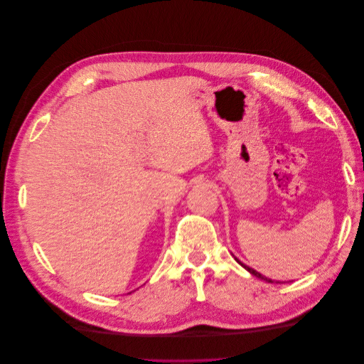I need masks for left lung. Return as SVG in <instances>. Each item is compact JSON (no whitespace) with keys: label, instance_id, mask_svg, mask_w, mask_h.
Returning <instances> with one entry per match:
<instances>
[{"label":"left lung","instance_id":"obj_1","mask_svg":"<svg viewBox=\"0 0 364 364\" xmlns=\"http://www.w3.org/2000/svg\"><path fill=\"white\" fill-rule=\"evenodd\" d=\"M234 258H235V261L240 264L241 267H245V269H246L249 273H252V274H253V277H257V278H259V279H262V281H266V282H274L273 279H270V278H267V277H264V274H261V273H259V272H257L255 269H252V267L246 266V264H245V262H241V261H240L237 257H234ZM277 282H279V281H277Z\"/></svg>","mask_w":364,"mask_h":364}]
</instances>
